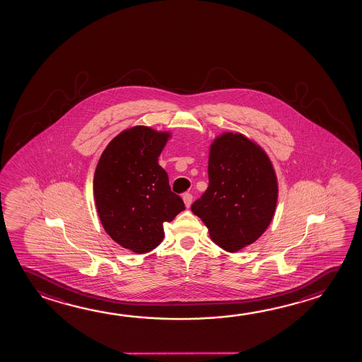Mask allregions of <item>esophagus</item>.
I'll use <instances>...</instances> for the list:
<instances>
[{
    "label": "esophagus",
    "mask_w": 362,
    "mask_h": 362,
    "mask_svg": "<svg viewBox=\"0 0 362 362\" xmlns=\"http://www.w3.org/2000/svg\"><path fill=\"white\" fill-rule=\"evenodd\" d=\"M182 199H184V202L185 205H186V207L191 206V204H192V199H194L191 194H189V192H187V194H184Z\"/></svg>",
    "instance_id": "1"
}]
</instances>
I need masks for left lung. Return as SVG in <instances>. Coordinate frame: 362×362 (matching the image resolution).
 <instances>
[{"instance_id": "obj_1", "label": "left lung", "mask_w": 362, "mask_h": 362, "mask_svg": "<svg viewBox=\"0 0 362 362\" xmlns=\"http://www.w3.org/2000/svg\"><path fill=\"white\" fill-rule=\"evenodd\" d=\"M209 187L191 205L218 247L238 252L258 239L276 210L278 186L268 156L241 134L215 139Z\"/></svg>"}]
</instances>
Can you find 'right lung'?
Returning a JSON list of instances; mask_svg holds the SVG:
<instances>
[{"label": "right lung", "mask_w": 362, "mask_h": 362, "mask_svg": "<svg viewBox=\"0 0 362 362\" xmlns=\"http://www.w3.org/2000/svg\"><path fill=\"white\" fill-rule=\"evenodd\" d=\"M167 137L148 127H133L107 146L94 173V200L104 230L138 254L155 249L163 239L162 224L185 210L158 165Z\"/></svg>", "instance_id": "1"}]
</instances>
